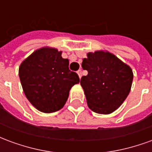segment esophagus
Listing matches in <instances>:
<instances>
[{
	"label": "esophagus",
	"mask_w": 152,
	"mask_h": 152,
	"mask_svg": "<svg viewBox=\"0 0 152 152\" xmlns=\"http://www.w3.org/2000/svg\"><path fill=\"white\" fill-rule=\"evenodd\" d=\"M77 74H78V76H79L80 78H81V76H82V72H81V70H78V71H77Z\"/></svg>",
	"instance_id": "esophagus-1"
}]
</instances>
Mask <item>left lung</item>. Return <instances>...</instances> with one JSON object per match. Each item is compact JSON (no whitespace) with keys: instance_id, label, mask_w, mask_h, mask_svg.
Returning a JSON list of instances; mask_svg holds the SVG:
<instances>
[{"instance_id":"left-lung-1","label":"left lung","mask_w":152,"mask_h":152,"mask_svg":"<svg viewBox=\"0 0 152 152\" xmlns=\"http://www.w3.org/2000/svg\"><path fill=\"white\" fill-rule=\"evenodd\" d=\"M81 66L88 71L80 85L89 108L104 115L119 108L130 92L134 78L130 66L104 50L87 53Z\"/></svg>"}]
</instances>
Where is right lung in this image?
Instances as JSON below:
<instances>
[{
    "label": "right lung",
    "mask_w": 152,
    "mask_h": 152,
    "mask_svg": "<svg viewBox=\"0 0 152 152\" xmlns=\"http://www.w3.org/2000/svg\"><path fill=\"white\" fill-rule=\"evenodd\" d=\"M69 60L52 47L35 50L19 66L18 75L25 95L33 107L44 113L58 111L65 105L70 89L80 82L69 70Z\"/></svg>",
    "instance_id": "1"
}]
</instances>
